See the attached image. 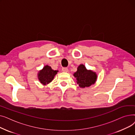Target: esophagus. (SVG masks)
Segmentation results:
<instances>
[{
	"label": "esophagus",
	"instance_id": "34e87169",
	"mask_svg": "<svg viewBox=\"0 0 135 135\" xmlns=\"http://www.w3.org/2000/svg\"><path fill=\"white\" fill-rule=\"evenodd\" d=\"M62 70L63 72H68V69L67 67H63L62 68Z\"/></svg>",
	"mask_w": 135,
	"mask_h": 135
}]
</instances>
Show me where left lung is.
I'll return each mask as SVG.
<instances>
[{"label": "left lung", "mask_w": 135, "mask_h": 135, "mask_svg": "<svg viewBox=\"0 0 135 135\" xmlns=\"http://www.w3.org/2000/svg\"><path fill=\"white\" fill-rule=\"evenodd\" d=\"M74 76L76 79V82L80 88L89 87L94 84L97 79L95 72L91 70H88L83 65H80L74 73Z\"/></svg>", "instance_id": "8db88e82"}]
</instances>
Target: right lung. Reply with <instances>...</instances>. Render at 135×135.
<instances>
[{
  "label": "right lung",
  "mask_w": 135,
  "mask_h": 135,
  "mask_svg": "<svg viewBox=\"0 0 135 135\" xmlns=\"http://www.w3.org/2000/svg\"><path fill=\"white\" fill-rule=\"evenodd\" d=\"M57 72L58 70L52 69L51 67L45 66L38 73V78L40 82L44 85L50 83L54 79Z\"/></svg>",
  "instance_id": "add662e5"
}]
</instances>
